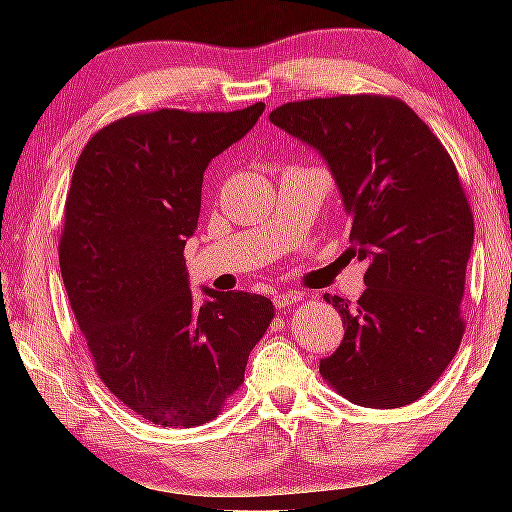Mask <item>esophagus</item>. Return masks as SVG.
I'll list each match as a JSON object with an SVG mask.
<instances>
[{
    "instance_id": "esophagus-1",
    "label": "esophagus",
    "mask_w": 512,
    "mask_h": 512,
    "mask_svg": "<svg viewBox=\"0 0 512 512\" xmlns=\"http://www.w3.org/2000/svg\"><path fill=\"white\" fill-rule=\"evenodd\" d=\"M305 298V293L300 291H279V293H272V303H275L277 310H284V307H289L293 303H300V300Z\"/></svg>"
}]
</instances>
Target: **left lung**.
Segmentation results:
<instances>
[{"mask_svg":"<svg viewBox=\"0 0 512 512\" xmlns=\"http://www.w3.org/2000/svg\"><path fill=\"white\" fill-rule=\"evenodd\" d=\"M270 121L314 149L338 186L354 254L368 261L359 303L338 307L345 338L319 373L349 401L401 408L457 354L473 216L457 167L408 104L380 95L289 102Z\"/></svg>","mask_w":512,"mask_h":512,"instance_id":"left-lung-1","label":"left lung"}]
</instances>
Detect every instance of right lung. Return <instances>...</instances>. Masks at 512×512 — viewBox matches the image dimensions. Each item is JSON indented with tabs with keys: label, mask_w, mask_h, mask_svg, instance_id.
Wrapping results in <instances>:
<instances>
[{
	"label": "right lung",
	"mask_w": 512,
	"mask_h": 512,
	"mask_svg": "<svg viewBox=\"0 0 512 512\" xmlns=\"http://www.w3.org/2000/svg\"><path fill=\"white\" fill-rule=\"evenodd\" d=\"M263 109L121 118L74 167L62 282L102 382L153 424L191 429L219 415L275 314L258 293L202 286L205 298H193L184 261L207 165Z\"/></svg>",
	"instance_id": "add662e5"
}]
</instances>
